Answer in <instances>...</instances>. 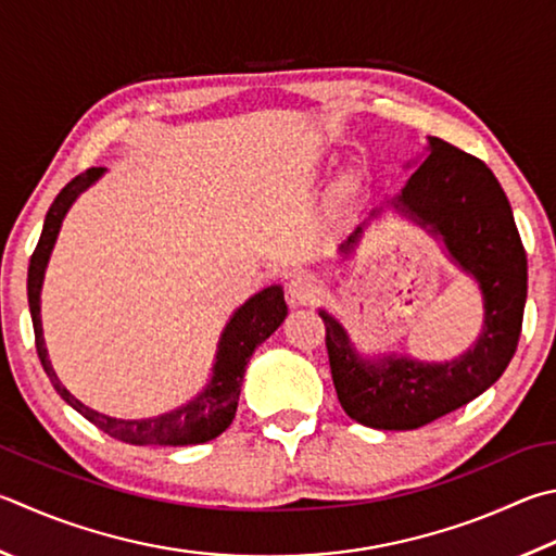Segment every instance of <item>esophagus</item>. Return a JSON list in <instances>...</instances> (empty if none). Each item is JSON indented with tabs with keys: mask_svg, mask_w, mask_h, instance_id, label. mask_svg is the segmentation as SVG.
Returning a JSON list of instances; mask_svg holds the SVG:
<instances>
[{
	"mask_svg": "<svg viewBox=\"0 0 556 556\" xmlns=\"http://www.w3.org/2000/svg\"><path fill=\"white\" fill-rule=\"evenodd\" d=\"M320 294V279L311 271H301L289 281V296L294 304H311Z\"/></svg>",
	"mask_w": 556,
	"mask_h": 556,
	"instance_id": "34e87169",
	"label": "esophagus"
}]
</instances>
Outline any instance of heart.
<instances>
[{
	"mask_svg": "<svg viewBox=\"0 0 556 556\" xmlns=\"http://www.w3.org/2000/svg\"><path fill=\"white\" fill-rule=\"evenodd\" d=\"M342 191H345V194H352V191H357L359 189V177H355V175H350V177H345L342 179Z\"/></svg>",
	"mask_w": 556,
	"mask_h": 556,
	"instance_id": "b5f03b06",
	"label": "heart"
}]
</instances>
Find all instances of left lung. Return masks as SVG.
<instances>
[{
	"label": "left lung",
	"mask_w": 556,
	"mask_h": 556,
	"mask_svg": "<svg viewBox=\"0 0 556 556\" xmlns=\"http://www.w3.org/2000/svg\"><path fill=\"white\" fill-rule=\"evenodd\" d=\"M387 208L435 238L454 265L477 281L483 301L477 340L447 362L399 352L367 357L332 313L318 311L326 323L332 383L348 416L377 430H416L481 396L506 371L522 328L528 257L498 179L481 160L440 138H428L422 165L406 187L371 208L338 248L342 260Z\"/></svg>",
	"instance_id": "1"
}]
</instances>
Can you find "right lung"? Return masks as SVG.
<instances>
[{"mask_svg":"<svg viewBox=\"0 0 556 556\" xmlns=\"http://www.w3.org/2000/svg\"><path fill=\"white\" fill-rule=\"evenodd\" d=\"M106 167H89L83 175H77L73 181H67L63 191L55 197L50 204L43 224V233H40L38 245L31 255V265H28V308H31L34 332H36V350L43 365L46 375L53 383L60 396L70 403L79 416H85L89 422H94L99 430H104L106 435L116 438L128 445H201L218 438L230 422L236 418L240 387H243L245 367L255 352L257 345H262L271 332H275L281 320L287 318V301L285 291L279 285L267 287L257 291L255 296H250L243 306H240L230 320L226 323L224 332H220L216 362L211 369V379L204 389H201L194 399L181 403L179 408L167 410L163 416L155 418H138V420H124V418H111L99 413L94 408L85 406L83 401H77L63 383H60L53 365L48 359L46 340H43V320H40V289H43L46 267L50 260V252L55 248V240L60 233V226L67 216L70 206L75 204L79 194L104 177Z\"/></svg>","mask_w":556,"mask_h":556,"instance_id":"add662e5","label":"right lung"}]
</instances>
